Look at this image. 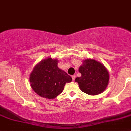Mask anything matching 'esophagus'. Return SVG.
<instances>
[{"label":"esophagus","instance_id":"34e87169","mask_svg":"<svg viewBox=\"0 0 131 131\" xmlns=\"http://www.w3.org/2000/svg\"><path fill=\"white\" fill-rule=\"evenodd\" d=\"M75 75H72V80H73V81H75Z\"/></svg>","mask_w":131,"mask_h":131}]
</instances>
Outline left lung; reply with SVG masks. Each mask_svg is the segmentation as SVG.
Returning a JSON list of instances; mask_svg holds the SVG:
<instances>
[{
	"mask_svg": "<svg viewBox=\"0 0 131 131\" xmlns=\"http://www.w3.org/2000/svg\"><path fill=\"white\" fill-rule=\"evenodd\" d=\"M79 72L81 77H77L75 82L79 84L82 92L91 96L102 93L109 83V72L103 64L93 59L83 60Z\"/></svg>",
	"mask_w": 131,
	"mask_h": 131,
	"instance_id": "obj_1",
	"label": "left lung"
}]
</instances>
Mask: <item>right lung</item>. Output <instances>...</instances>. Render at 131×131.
<instances>
[{
  "instance_id": "1",
  "label": "right lung",
  "mask_w": 131,
  "mask_h": 131,
  "mask_svg": "<svg viewBox=\"0 0 131 131\" xmlns=\"http://www.w3.org/2000/svg\"><path fill=\"white\" fill-rule=\"evenodd\" d=\"M58 60L47 58L34 67L30 75V86L40 97L54 99L63 92L66 83L72 81L70 75L58 67Z\"/></svg>"
}]
</instances>
